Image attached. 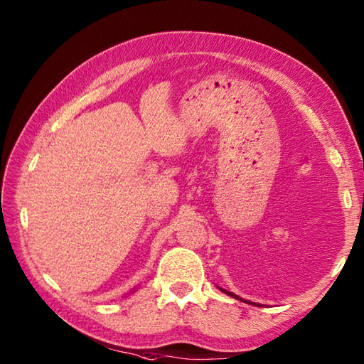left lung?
<instances>
[{
	"mask_svg": "<svg viewBox=\"0 0 364 364\" xmlns=\"http://www.w3.org/2000/svg\"><path fill=\"white\" fill-rule=\"evenodd\" d=\"M220 289H222V288H220ZM222 291H223V292H225V294H228V296H231V297H235V299H239L237 296H235V294H233V292H230V291H225V289H222Z\"/></svg>",
	"mask_w": 364,
	"mask_h": 364,
	"instance_id": "obj_1",
	"label": "left lung"
}]
</instances>
